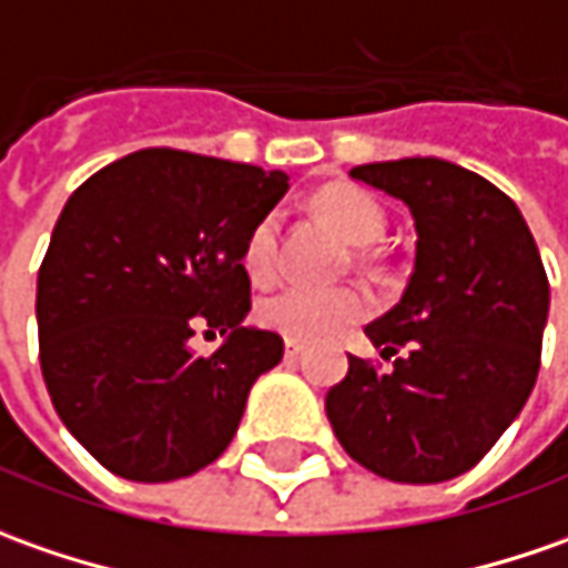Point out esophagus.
Here are the masks:
<instances>
[{"label": "esophagus", "mask_w": 568, "mask_h": 568, "mask_svg": "<svg viewBox=\"0 0 568 568\" xmlns=\"http://www.w3.org/2000/svg\"><path fill=\"white\" fill-rule=\"evenodd\" d=\"M302 352H304L302 339H285V355H288V358H298Z\"/></svg>", "instance_id": "34e87169"}]
</instances>
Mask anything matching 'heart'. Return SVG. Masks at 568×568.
<instances>
[{
    "mask_svg": "<svg viewBox=\"0 0 568 568\" xmlns=\"http://www.w3.org/2000/svg\"><path fill=\"white\" fill-rule=\"evenodd\" d=\"M314 204L323 213V220L336 225L352 245H371L386 232V210L371 191L358 185L323 187ZM280 235H283V216L276 210L264 213L251 225L242 261L254 283H270L280 273ZM367 311H371V298L362 288L288 285L261 304V321L288 339L314 343L358 323Z\"/></svg>",
    "mask_w": 568,
    "mask_h": 568,
    "instance_id": "obj_1",
    "label": "heart"
}]
</instances>
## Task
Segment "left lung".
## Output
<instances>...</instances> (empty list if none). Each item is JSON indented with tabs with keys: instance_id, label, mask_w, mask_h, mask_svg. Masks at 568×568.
<instances>
[{
	"instance_id": "obj_1",
	"label": "left lung",
	"mask_w": 568,
	"mask_h": 568,
	"mask_svg": "<svg viewBox=\"0 0 568 568\" xmlns=\"http://www.w3.org/2000/svg\"><path fill=\"white\" fill-rule=\"evenodd\" d=\"M405 201L418 229L402 302L364 333L389 374L348 355L326 418L352 459L399 484L475 468L528 402L550 283L518 206L478 172L412 156L352 169Z\"/></svg>"
}]
</instances>
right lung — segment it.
I'll use <instances>...</instances> for the list:
<instances>
[{
	"label": "right lung",
	"instance_id": "right-lung-1",
	"mask_svg": "<svg viewBox=\"0 0 568 568\" xmlns=\"http://www.w3.org/2000/svg\"><path fill=\"white\" fill-rule=\"evenodd\" d=\"M288 175L185 150L128 153L78 187L37 276L40 371L71 437L112 475L187 478L216 462L283 339L242 326L251 225ZM204 328L226 343L194 356Z\"/></svg>",
	"mask_w": 568,
	"mask_h": 568
}]
</instances>
